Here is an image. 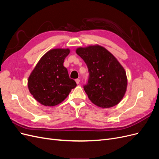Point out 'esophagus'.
Returning a JSON list of instances; mask_svg holds the SVG:
<instances>
[{
    "mask_svg": "<svg viewBox=\"0 0 159 159\" xmlns=\"http://www.w3.org/2000/svg\"><path fill=\"white\" fill-rule=\"evenodd\" d=\"M75 81H76L77 84H79L80 82V79H76V80H75Z\"/></svg>",
    "mask_w": 159,
    "mask_h": 159,
    "instance_id": "34e87169",
    "label": "esophagus"
}]
</instances>
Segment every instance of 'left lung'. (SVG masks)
<instances>
[{"label":"left lung","mask_w":159,"mask_h":159,"mask_svg":"<svg viewBox=\"0 0 159 159\" xmlns=\"http://www.w3.org/2000/svg\"><path fill=\"white\" fill-rule=\"evenodd\" d=\"M76 53L88 66L89 78L84 89L91 102L103 108L117 105L127 85L126 72L117 60L98 45L79 48Z\"/></svg>","instance_id":"1"}]
</instances>
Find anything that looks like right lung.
Wrapping results in <instances>:
<instances>
[{
    "mask_svg": "<svg viewBox=\"0 0 159 159\" xmlns=\"http://www.w3.org/2000/svg\"><path fill=\"white\" fill-rule=\"evenodd\" d=\"M69 49H53L43 56L28 78L30 93L40 103L54 106L68 97L76 82L64 66Z\"/></svg>",
    "mask_w": 159,
    "mask_h": 159,
    "instance_id": "1",
    "label": "right lung"
}]
</instances>
